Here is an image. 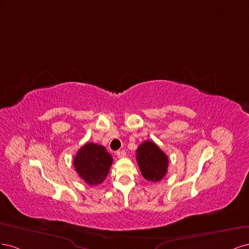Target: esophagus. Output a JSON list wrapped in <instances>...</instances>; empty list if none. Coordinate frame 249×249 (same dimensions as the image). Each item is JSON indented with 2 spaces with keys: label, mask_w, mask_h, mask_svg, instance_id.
Masks as SVG:
<instances>
[{
  "label": "esophagus",
  "mask_w": 249,
  "mask_h": 249,
  "mask_svg": "<svg viewBox=\"0 0 249 249\" xmlns=\"http://www.w3.org/2000/svg\"><path fill=\"white\" fill-rule=\"evenodd\" d=\"M116 154H117V156H118L119 159H121V158H124V156L126 155L125 151H117V152H116Z\"/></svg>",
  "instance_id": "obj_1"
}]
</instances>
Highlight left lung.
<instances>
[{"label": "left lung", "mask_w": 249, "mask_h": 249, "mask_svg": "<svg viewBox=\"0 0 249 249\" xmlns=\"http://www.w3.org/2000/svg\"><path fill=\"white\" fill-rule=\"evenodd\" d=\"M137 161L145 179L158 182L168 171V156L152 141H146L137 149Z\"/></svg>", "instance_id": "8db88e82"}]
</instances>
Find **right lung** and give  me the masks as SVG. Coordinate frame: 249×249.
I'll list each match as a JSON object with an SVG mask.
<instances>
[{
	"instance_id": "right-lung-1",
	"label": "right lung",
	"mask_w": 249,
	"mask_h": 249,
	"mask_svg": "<svg viewBox=\"0 0 249 249\" xmlns=\"http://www.w3.org/2000/svg\"><path fill=\"white\" fill-rule=\"evenodd\" d=\"M112 164V156L105 147L94 143L82 146L75 155L73 165L80 178L89 186L103 182Z\"/></svg>"
}]
</instances>
